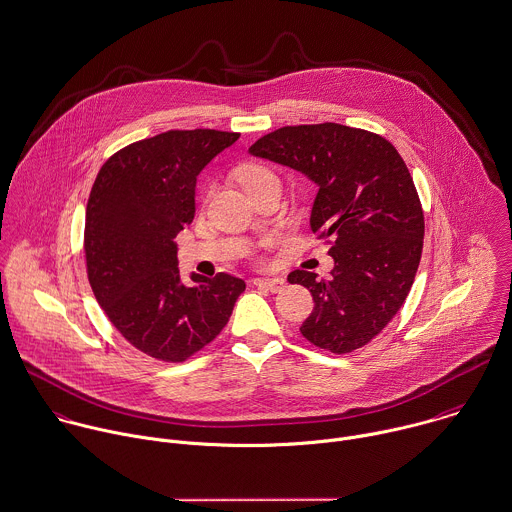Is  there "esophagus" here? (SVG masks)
I'll return each instance as SVG.
<instances>
[{
  "label": "esophagus",
  "instance_id": "1",
  "mask_svg": "<svg viewBox=\"0 0 512 512\" xmlns=\"http://www.w3.org/2000/svg\"><path fill=\"white\" fill-rule=\"evenodd\" d=\"M254 284L262 290H268V292H282L286 288V280L284 278H258L254 280Z\"/></svg>",
  "mask_w": 512,
  "mask_h": 512
}]
</instances>
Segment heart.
<instances>
[{"label":"heart","instance_id":"heart-1","mask_svg":"<svg viewBox=\"0 0 512 512\" xmlns=\"http://www.w3.org/2000/svg\"><path fill=\"white\" fill-rule=\"evenodd\" d=\"M238 176H240V182L244 184L246 190H248V188H254V186H260V184H264V182L278 180L274 172L270 171V169H266V167H262V165H256V163L244 165V167L240 169V172H238Z\"/></svg>","mask_w":512,"mask_h":512}]
</instances>
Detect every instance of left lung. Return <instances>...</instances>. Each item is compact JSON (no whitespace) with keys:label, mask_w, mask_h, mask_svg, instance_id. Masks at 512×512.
<instances>
[{"label":"left lung","mask_w":512,"mask_h":512,"mask_svg":"<svg viewBox=\"0 0 512 512\" xmlns=\"http://www.w3.org/2000/svg\"><path fill=\"white\" fill-rule=\"evenodd\" d=\"M250 155L318 186L310 226L332 238L334 270L328 278L306 270L288 276L314 298L302 336L332 353L373 340L403 306L423 250V208L407 165L383 137L338 123L282 127Z\"/></svg>","instance_id":"1"}]
</instances>
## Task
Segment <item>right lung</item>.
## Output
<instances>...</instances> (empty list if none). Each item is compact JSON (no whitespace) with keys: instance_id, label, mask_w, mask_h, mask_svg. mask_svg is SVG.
Returning a JSON list of instances; mask_svg holds the SVG:
<instances>
[{"instance_id":"obj_1","label":"right lung","mask_w":512,"mask_h":512,"mask_svg":"<svg viewBox=\"0 0 512 512\" xmlns=\"http://www.w3.org/2000/svg\"><path fill=\"white\" fill-rule=\"evenodd\" d=\"M238 133L167 131L115 153L85 212L93 294L121 336L161 361H184L214 340L244 292L230 274L182 284L176 234L194 218L196 176Z\"/></svg>"}]
</instances>
